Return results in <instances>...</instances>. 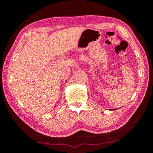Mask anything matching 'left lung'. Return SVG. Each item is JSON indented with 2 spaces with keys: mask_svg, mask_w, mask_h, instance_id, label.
I'll return each mask as SVG.
<instances>
[{
  "mask_svg": "<svg viewBox=\"0 0 153 153\" xmlns=\"http://www.w3.org/2000/svg\"><path fill=\"white\" fill-rule=\"evenodd\" d=\"M113 110H115V109H113Z\"/></svg>",
  "mask_w": 153,
  "mask_h": 153,
  "instance_id": "obj_1",
  "label": "left lung"
}]
</instances>
